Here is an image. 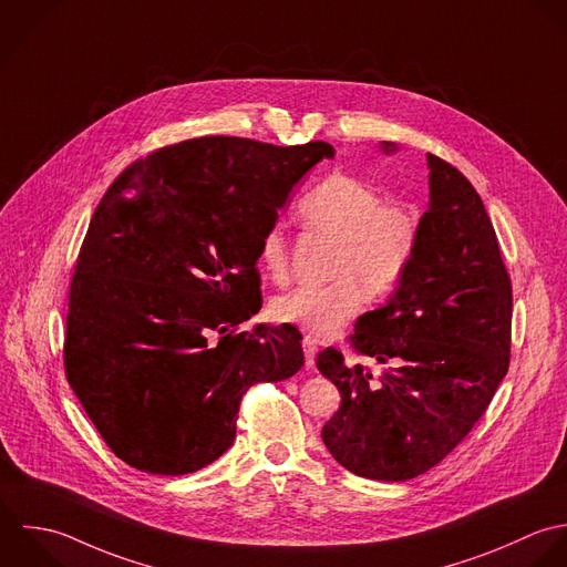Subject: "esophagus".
<instances>
[{"mask_svg":"<svg viewBox=\"0 0 567 567\" xmlns=\"http://www.w3.org/2000/svg\"><path fill=\"white\" fill-rule=\"evenodd\" d=\"M317 341L312 337H306L303 339V354H306V368H312L315 365V357H317Z\"/></svg>","mask_w":567,"mask_h":567,"instance_id":"esophagus-1","label":"esophagus"}]
</instances>
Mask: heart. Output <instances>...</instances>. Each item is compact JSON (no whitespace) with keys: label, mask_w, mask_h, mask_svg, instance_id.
<instances>
[{"label":"heart","mask_w":567,"mask_h":567,"mask_svg":"<svg viewBox=\"0 0 567 567\" xmlns=\"http://www.w3.org/2000/svg\"><path fill=\"white\" fill-rule=\"evenodd\" d=\"M301 226L334 241L328 286H308L277 297L275 321L315 339L337 337L370 299L386 297L404 277L420 235V213L402 199H384L372 185L330 174L297 204ZM257 257L275 284L290 277V241L281 221L259 235Z\"/></svg>","instance_id":"1"}]
</instances>
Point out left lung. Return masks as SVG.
<instances>
[{
    "instance_id": "left-lung-1",
    "label": "left lung",
    "mask_w": 567,
    "mask_h": 567,
    "mask_svg": "<svg viewBox=\"0 0 567 567\" xmlns=\"http://www.w3.org/2000/svg\"><path fill=\"white\" fill-rule=\"evenodd\" d=\"M431 202L393 297L359 319L348 343L382 365L317 368L341 391L321 437L354 475L404 482L442 462L475 426L511 365L513 284L480 193L426 154Z\"/></svg>"
}]
</instances>
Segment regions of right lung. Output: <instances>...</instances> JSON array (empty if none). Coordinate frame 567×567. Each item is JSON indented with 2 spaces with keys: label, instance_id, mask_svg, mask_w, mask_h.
Wrapping results in <instances>:
<instances>
[{
  "label": "right lung",
  "instance_id": "add662e5",
  "mask_svg": "<svg viewBox=\"0 0 567 567\" xmlns=\"http://www.w3.org/2000/svg\"><path fill=\"white\" fill-rule=\"evenodd\" d=\"M334 158L206 136L154 150L101 197L68 292L63 368L125 464L187 475L235 440L244 393L303 365L290 326H239L261 308L259 235L299 178Z\"/></svg>",
  "mask_w": 567,
  "mask_h": 567
}]
</instances>
